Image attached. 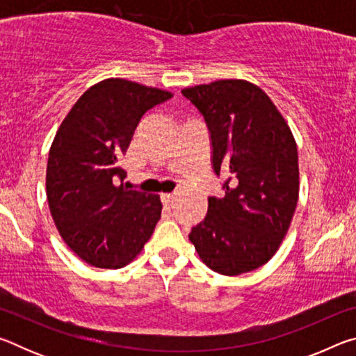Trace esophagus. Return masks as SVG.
Listing matches in <instances>:
<instances>
[{"mask_svg": "<svg viewBox=\"0 0 356 356\" xmlns=\"http://www.w3.org/2000/svg\"><path fill=\"white\" fill-rule=\"evenodd\" d=\"M174 200H176V196L170 195V193H166V195H161V202H163L165 206H171Z\"/></svg>", "mask_w": 356, "mask_h": 356, "instance_id": "esophagus-1", "label": "esophagus"}]
</instances>
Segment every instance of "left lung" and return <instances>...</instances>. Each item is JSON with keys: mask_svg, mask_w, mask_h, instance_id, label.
Segmentation results:
<instances>
[{"mask_svg": "<svg viewBox=\"0 0 356 356\" xmlns=\"http://www.w3.org/2000/svg\"><path fill=\"white\" fill-rule=\"evenodd\" d=\"M182 94L206 120L225 196L209 197L204 221L190 232L202 262L237 276L267 264L291 226L298 201L297 143L278 108L245 80H218Z\"/></svg>", "mask_w": 356, "mask_h": 356, "instance_id": "8db88e82", "label": "left lung"}]
</instances>
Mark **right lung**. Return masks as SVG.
I'll list each match as a JSON object with an SVG mask.
<instances>
[{"mask_svg":"<svg viewBox=\"0 0 356 356\" xmlns=\"http://www.w3.org/2000/svg\"><path fill=\"white\" fill-rule=\"evenodd\" d=\"M171 97L108 78L89 88L59 125L47 163L48 207L59 236L89 265L125 267L152 236L160 196L124 188L119 163L143 114Z\"/></svg>","mask_w":356,"mask_h":356,"instance_id":"1","label":"right lung"}]
</instances>
